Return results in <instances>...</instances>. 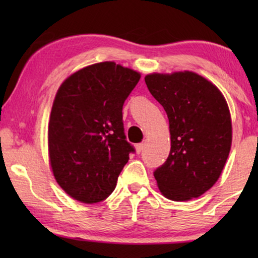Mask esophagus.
I'll list each match as a JSON object with an SVG mask.
<instances>
[{
    "instance_id": "34e87169",
    "label": "esophagus",
    "mask_w": 258,
    "mask_h": 258,
    "mask_svg": "<svg viewBox=\"0 0 258 258\" xmlns=\"http://www.w3.org/2000/svg\"><path fill=\"white\" fill-rule=\"evenodd\" d=\"M144 147H146V144H144V143H139V144H136V146H135V148H136V151H137V153H142V151H143V149H144Z\"/></svg>"
}]
</instances>
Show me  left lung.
Returning a JSON list of instances; mask_svg holds the SVG:
<instances>
[{
    "label": "left lung",
    "instance_id": "left-lung-1",
    "mask_svg": "<svg viewBox=\"0 0 258 258\" xmlns=\"http://www.w3.org/2000/svg\"><path fill=\"white\" fill-rule=\"evenodd\" d=\"M144 81L170 129V153L154 171L158 188L172 201L196 199L216 183L229 156L227 102L213 83L191 72L150 74Z\"/></svg>",
    "mask_w": 258,
    "mask_h": 258
}]
</instances>
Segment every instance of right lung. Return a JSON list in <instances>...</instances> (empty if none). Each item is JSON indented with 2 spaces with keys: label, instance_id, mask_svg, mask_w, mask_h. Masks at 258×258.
I'll return each instance as SVG.
<instances>
[{
  "label": "right lung",
  "instance_id": "obj_1",
  "mask_svg": "<svg viewBox=\"0 0 258 258\" xmlns=\"http://www.w3.org/2000/svg\"><path fill=\"white\" fill-rule=\"evenodd\" d=\"M141 75L114 62L86 67L56 94L48 128L49 157L59 186L80 202L114 191L135 148L125 139L122 109Z\"/></svg>",
  "mask_w": 258,
  "mask_h": 258
}]
</instances>
